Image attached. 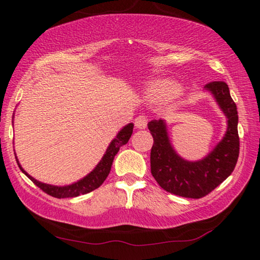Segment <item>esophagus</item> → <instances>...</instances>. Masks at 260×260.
<instances>
[{
    "instance_id": "esophagus-1",
    "label": "esophagus",
    "mask_w": 260,
    "mask_h": 260,
    "mask_svg": "<svg viewBox=\"0 0 260 260\" xmlns=\"http://www.w3.org/2000/svg\"><path fill=\"white\" fill-rule=\"evenodd\" d=\"M135 126L137 127V129H145L147 127V124H148V119L147 117L141 115V116H137L136 118H135Z\"/></svg>"
}]
</instances>
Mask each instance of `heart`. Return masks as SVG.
<instances>
[{
  "instance_id": "heart-1",
  "label": "heart",
  "mask_w": 260,
  "mask_h": 260,
  "mask_svg": "<svg viewBox=\"0 0 260 260\" xmlns=\"http://www.w3.org/2000/svg\"><path fill=\"white\" fill-rule=\"evenodd\" d=\"M180 92V85L172 79H158L148 85L145 94L151 102L163 103L170 101Z\"/></svg>"
}]
</instances>
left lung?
Instances as JSON below:
<instances>
[{
	"instance_id": "obj_1",
	"label": "left lung",
	"mask_w": 260,
	"mask_h": 260,
	"mask_svg": "<svg viewBox=\"0 0 260 260\" xmlns=\"http://www.w3.org/2000/svg\"><path fill=\"white\" fill-rule=\"evenodd\" d=\"M205 88L211 92L227 118L225 136L200 161H186L174 150L163 119L151 120L148 129L154 138L150 167L154 179L163 189L183 198L200 199L214 190L234 170L239 156L237 105L225 81H212Z\"/></svg>"
}]
</instances>
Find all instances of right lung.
Returning <instances> with one entry per match:
<instances>
[{
  "label": "right lung",
  "instance_id": "right-lung-1",
  "mask_svg": "<svg viewBox=\"0 0 260 260\" xmlns=\"http://www.w3.org/2000/svg\"><path fill=\"white\" fill-rule=\"evenodd\" d=\"M133 130H134L133 123L127 124V125L124 126L123 129L117 134L116 138H113L111 143H110L108 149H106V152L104 154V156H103L101 162L95 166V168L92 170L88 175L85 176L84 179L77 181V182H74L72 184H69V186L59 187V186H52V184L42 183L40 181L35 180L34 177H31L29 174L24 172L17 159L16 162L24 175L29 177V179L34 182V184H37V186L40 188V189L44 190L45 193H47L48 195H51V197L56 198V199L76 198V197H79V195L90 193V191L97 189L98 187H101V184L104 182L105 179L109 175L110 170H111V166L116 154L119 151V148L123 147L124 144H126L127 141L130 140L131 135H133Z\"/></svg>",
  "mask_w": 260,
  "mask_h": 260
}]
</instances>
